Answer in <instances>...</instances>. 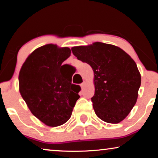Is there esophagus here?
I'll return each mask as SVG.
<instances>
[{
  "label": "esophagus",
  "mask_w": 158,
  "mask_h": 158,
  "mask_svg": "<svg viewBox=\"0 0 158 158\" xmlns=\"http://www.w3.org/2000/svg\"><path fill=\"white\" fill-rule=\"evenodd\" d=\"M85 83H81V87L82 89H83L84 87H85Z\"/></svg>",
  "instance_id": "34e87169"
}]
</instances>
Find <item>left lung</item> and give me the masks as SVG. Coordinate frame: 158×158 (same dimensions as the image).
Instances as JSON below:
<instances>
[{
    "label": "left lung",
    "mask_w": 158,
    "mask_h": 158,
    "mask_svg": "<svg viewBox=\"0 0 158 158\" xmlns=\"http://www.w3.org/2000/svg\"><path fill=\"white\" fill-rule=\"evenodd\" d=\"M71 50L94 70L95 94L91 101L96 116L111 124L124 120L137 102L141 85L134 60L119 47L102 42L73 47Z\"/></svg>",
    "instance_id": "8db88e82"
}]
</instances>
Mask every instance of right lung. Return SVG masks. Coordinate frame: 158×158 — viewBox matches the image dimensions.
I'll return each mask as SVG.
<instances>
[{
  "instance_id": "1",
  "label": "right lung",
  "mask_w": 158,
  "mask_h": 158,
  "mask_svg": "<svg viewBox=\"0 0 158 158\" xmlns=\"http://www.w3.org/2000/svg\"><path fill=\"white\" fill-rule=\"evenodd\" d=\"M68 47L49 44L35 49L27 58L19 75V92L32 114L47 126L68 122L80 98L79 85L71 83L62 63L70 56Z\"/></svg>"
}]
</instances>
